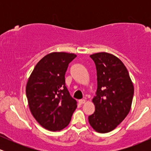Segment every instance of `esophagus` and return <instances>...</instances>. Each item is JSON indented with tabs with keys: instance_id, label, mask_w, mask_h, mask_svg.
Returning a JSON list of instances; mask_svg holds the SVG:
<instances>
[{
	"instance_id": "obj_1",
	"label": "esophagus",
	"mask_w": 151,
	"mask_h": 151,
	"mask_svg": "<svg viewBox=\"0 0 151 151\" xmlns=\"http://www.w3.org/2000/svg\"><path fill=\"white\" fill-rule=\"evenodd\" d=\"M86 102V100L85 99H80L79 100V103L80 104H84V103Z\"/></svg>"
}]
</instances>
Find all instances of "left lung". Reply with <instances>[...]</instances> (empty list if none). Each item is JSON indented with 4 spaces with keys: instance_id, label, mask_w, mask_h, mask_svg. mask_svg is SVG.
Here are the masks:
<instances>
[{
    "instance_id": "obj_1",
    "label": "left lung",
    "mask_w": 151,
    "mask_h": 151,
    "mask_svg": "<svg viewBox=\"0 0 151 151\" xmlns=\"http://www.w3.org/2000/svg\"><path fill=\"white\" fill-rule=\"evenodd\" d=\"M97 74V90L92 102L94 113L90 115L89 124L96 132L113 131L131 110L134 87L129 72L117 57L107 52L90 55Z\"/></svg>"
}]
</instances>
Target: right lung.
<instances>
[{
    "label": "right lung",
    "instance_id": "obj_1",
    "mask_svg": "<svg viewBox=\"0 0 151 151\" xmlns=\"http://www.w3.org/2000/svg\"><path fill=\"white\" fill-rule=\"evenodd\" d=\"M75 54L52 52L37 62L26 85L30 112L43 128L61 131L70 124L77 102L65 86V72Z\"/></svg>",
    "mask_w": 151,
    "mask_h": 151
}]
</instances>
